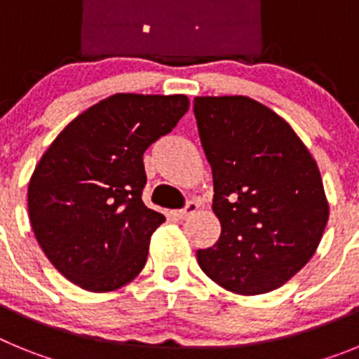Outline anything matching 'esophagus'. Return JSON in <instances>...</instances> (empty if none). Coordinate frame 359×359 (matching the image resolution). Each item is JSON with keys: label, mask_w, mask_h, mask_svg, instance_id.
<instances>
[{"label": "esophagus", "mask_w": 359, "mask_h": 359, "mask_svg": "<svg viewBox=\"0 0 359 359\" xmlns=\"http://www.w3.org/2000/svg\"><path fill=\"white\" fill-rule=\"evenodd\" d=\"M198 208H199V205L196 201H189L187 203V207L183 208V210H177L176 212V217L177 219H189V217H192V215L196 214V212H198Z\"/></svg>", "instance_id": "1"}]
</instances>
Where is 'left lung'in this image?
I'll list each match as a JSON object with an SVG mask.
<instances>
[{
  "label": "left lung",
  "instance_id": "left-lung-1",
  "mask_svg": "<svg viewBox=\"0 0 359 359\" xmlns=\"http://www.w3.org/2000/svg\"><path fill=\"white\" fill-rule=\"evenodd\" d=\"M194 115L214 176L221 237L198 250L208 278L236 294H262L309 262L329 219L309 149L275 111L243 95L196 97Z\"/></svg>",
  "mask_w": 359,
  "mask_h": 359
}]
</instances>
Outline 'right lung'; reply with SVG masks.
<instances>
[{"label": "right lung", "instance_id": "right-lung-1", "mask_svg": "<svg viewBox=\"0 0 359 359\" xmlns=\"http://www.w3.org/2000/svg\"><path fill=\"white\" fill-rule=\"evenodd\" d=\"M187 95L115 93L59 133L28 183V215L53 268L91 293L129 284L165 221L142 201L144 152L189 111Z\"/></svg>", "mask_w": 359, "mask_h": 359}]
</instances>
